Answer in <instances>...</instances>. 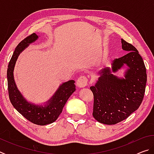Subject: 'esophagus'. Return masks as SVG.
Returning a JSON list of instances; mask_svg holds the SVG:
<instances>
[{"label": "esophagus", "mask_w": 154, "mask_h": 154, "mask_svg": "<svg viewBox=\"0 0 154 154\" xmlns=\"http://www.w3.org/2000/svg\"><path fill=\"white\" fill-rule=\"evenodd\" d=\"M88 78L86 77L82 76L79 77L78 78V79L77 80V82H76V84L78 87L79 88H83L85 86H86L88 85Z\"/></svg>", "instance_id": "esophagus-1"}]
</instances>
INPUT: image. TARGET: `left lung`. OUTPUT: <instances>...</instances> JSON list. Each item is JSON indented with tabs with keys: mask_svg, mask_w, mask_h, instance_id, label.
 I'll return each instance as SVG.
<instances>
[{
	"mask_svg": "<svg viewBox=\"0 0 154 154\" xmlns=\"http://www.w3.org/2000/svg\"><path fill=\"white\" fill-rule=\"evenodd\" d=\"M122 44L128 53L114 59L111 68L101 69L98 82L90 87L94 95L93 117L104 124L113 125L128 118L139 107L144 97L147 82L144 62L132 44L122 38ZM124 64L129 67L124 79L112 74Z\"/></svg>",
	"mask_w": 154,
	"mask_h": 154,
	"instance_id": "8db88e82",
	"label": "left lung"
}]
</instances>
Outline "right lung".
<instances>
[{
  "instance_id": "1",
  "label": "right lung",
  "mask_w": 154,
  "mask_h": 154,
  "mask_svg": "<svg viewBox=\"0 0 154 154\" xmlns=\"http://www.w3.org/2000/svg\"><path fill=\"white\" fill-rule=\"evenodd\" d=\"M37 38L38 36L35 33H32L21 41L16 47L7 69V84L9 97L14 108L32 123L45 126L53 123L58 119L68 99L75 91V85L74 80L64 83L48 101V105L45 106L33 105L27 102L23 97L15 85L13 72L19 54L30 43L35 41Z\"/></svg>"
}]
</instances>
